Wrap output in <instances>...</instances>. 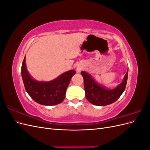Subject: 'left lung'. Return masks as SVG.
Wrapping results in <instances>:
<instances>
[{
  "label": "left lung",
  "mask_w": 150,
  "mask_h": 150,
  "mask_svg": "<svg viewBox=\"0 0 150 150\" xmlns=\"http://www.w3.org/2000/svg\"><path fill=\"white\" fill-rule=\"evenodd\" d=\"M81 73L84 78L85 96L88 101L94 105L104 106L115 103L124 92L128 80V69L122 82L112 89H108L98 84L88 72L81 71Z\"/></svg>",
  "instance_id": "1"
}]
</instances>
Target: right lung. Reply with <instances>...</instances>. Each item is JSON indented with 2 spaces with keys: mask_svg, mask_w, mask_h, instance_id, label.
Returning a JSON list of instances; mask_svg holds the SVG:
<instances>
[{
  "mask_svg": "<svg viewBox=\"0 0 150 150\" xmlns=\"http://www.w3.org/2000/svg\"><path fill=\"white\" fill-rule=\"evenodd\" d=\"M75 74V71L70 70L50 81H38L27 70L25 58L22 64L21 74L27 93L34 101L45 106L56 105L64 101L68 85Z\"/></svg>",
  "mask_w": 150,
  "mask_h": 150,
  "instance_id": "right-lung-1",
  "label": "right lung"
}]
</instances>
